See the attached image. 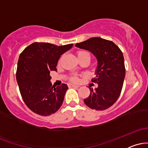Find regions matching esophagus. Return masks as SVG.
I'll return each instance as SVG.
<instances>
[{
	"mask_svg": "<svg viewBox=\"0 0 148 148\" xmlns=\"http://www.w3.org/2000/svg\"><path fill=\"white\" fill-rule=\"evenodd\" d=\"M68 87L69 88H79L80 86H78V85H74V84H68Z\"/></svg>",
	"mask_w": 148,
	"mask_h": 148,
	"instance_id": "34e87169",
	"label": "esophagus"
}]
</instances>
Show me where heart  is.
<instances>
[{"label": "heart", "mask_w": 148, "mask_h": 148, "mask_svg": "<svg viewBox=\"0 0 148 148\" xmlns=\"http://www.w3.org/2000/svg\"><path fill=\"white\" fill-rule=\"evenodd\" d=\"M77 56H78V58H79V60L85 57H88L89 58H90V56L89 53L87 51H80L77 53ZM71 79H72V81H77L78 77L76 76H74L71 78Z\"/></svg>", "instance_id": "obj_1"}]
</instances>
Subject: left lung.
I'll return each instance as SVG.
<instances>
[{"label": "left lung", "instance_id": "1", "mask_svg": "<svg viewBox=\"0 0 148 148\" xmlns=\"http://www.w3.org/2000/svg\"><path fill=\"white\" fill-rule=\"evenodd\" d=\"M92 53L97 59L96 77L92 81L98 84L84 99L86 106L97 111H103L113 105L118 99L125 76L123 52L112 41L101 37H91L75 45Z\"/></svg>", "mask_w": 148, "mask_h": 148}]
</instances>
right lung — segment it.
I'll list each match as a JSON object with an SVG mask.
<instances>
[{
	"mask_svg": "<svg viewBox=\"0 0 148 148\" xmlns=\"http://www.w3.org/2000/svg\"><path fill=\"white\" fill-rule=\"evenodd\" d=\"M73 44L56 46L34 42L20 54L16 69V81L23 101L32 111L42 116L56 113L63 102L68 87L51 85L50 72L56 71L60 56Z\"/></svg>",
	"mask_w": 148,
	"mask_h": 148,
	"instance_id": "add662e5",
	"label": "right lung"
}]
</instances>
